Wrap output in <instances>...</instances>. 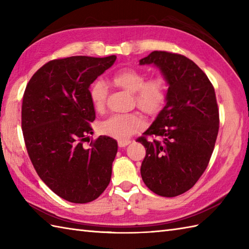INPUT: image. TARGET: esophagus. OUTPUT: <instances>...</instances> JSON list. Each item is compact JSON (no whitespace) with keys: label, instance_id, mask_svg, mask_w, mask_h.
I'll return each instance as SVG.
<instances>
[{"label":"esophagus","instance_id":"esophagus-1","mask_svg":"<svg viewBox=\"0 0 249 249\" xmlns=\"http://www.w3.org/2000/svg\"><path fill=\"white\" fill-rule=\"evenodd\" d=\"M130 143V140H123V141H119V146L120 147H125L126 145H128Z\"/></svg>","mask_w":249,"mask_h":249}]
</instances>
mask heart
I'll return each mask as SVG.
<instances>
[{"label": "heart", "mask_w": 249, "mask_h": 249, "mask_svg": "<svg viewBox=\"0 0 249 249\" xmlns=\"http://www.w3.org/2000/svg\"><path fill=\"white\" fill-rule=\"evenodd\" d=\"M116 87L133 93L134 105L150 116L157 115L165 107L168 87L165 79L153 77L146 79L144 71L133 67H126L112 76ZM89 95L94 109L103 112L108 97V88L104 81H93ZM145 127V121L138 112L113 114L102 121L98 125L99 133L118 140H126Z\"/></svg>", "instance_id": "obj_1"}]
</instances>
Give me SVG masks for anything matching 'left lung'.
Here are the masks:
<instances>
[{
	"label": "left lung",
	"mask_w": 249,
	"mask_h": 249,
	"mask_svg": "<svg viewBox=\"0 0 249 249\" xmlns=\"http://www.w3.org/2000/svg\"><path fill=\"white\" fill-rule=\"evenodd\" d=\"M140 64L160 67L169 84L167 104L137 141L146 149L141 177L149 189L176 197L192 188L205 171L219 129L213 84L188 57L153 51ZM147 135L160 141L149 142Z\"/></svg>",
	"instance_id": "8db88e82"
}]
</instances>
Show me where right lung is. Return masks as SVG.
<instances>
[{"mask_svg": "<svg viewBox=\"0 0 249 249\" xmlns=\"http://www.w3.org/2000/svg\"><path fill=\"white\" fill-rule=\"evenodd\" d=\"M115 55L70 56L46 63L30 79L21 127L34 169L52 192L73 203L97 199L110 183L118 142L99 136L89 149L95 110L89 86Z\"/></svg>", "mask_w": 249, "mask_h": 249, "instance_id": "right-lung-1", "label": "right lung"}]
</instances>
